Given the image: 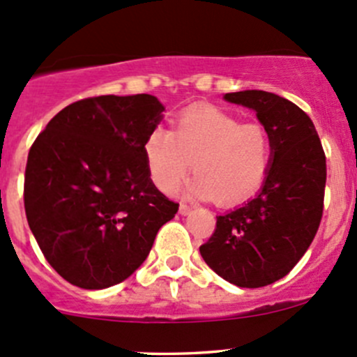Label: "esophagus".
<instances>
[{
  "label": "esophagus",
  "instance_id": "1",
  "mask_svg": "<svg viewBox=\"0 0 357 357\" xmlns=\"http://www.w3.org/2000/svg\"><path fill=\"white\" fill-rule=\"evenodd\" d=\"M179 212H181L183 215H186L192 212V207H190L188 204H185V202H181V204H179Z\"/></svg>",
  "mask_w": 357,
  "mask_h": 357
}]
</instances>
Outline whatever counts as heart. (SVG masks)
Listing matches in <instances>:
<instances>
[{
    "instance_id": "obj_1",
    "label": "heart",
    "mask_w": 357,
    "mask_h": 357,
    "mask_svg": "<svg viewBox=\"0 0 357 357\" xmlns=\"http://www.w3.org/2000/svg\"><path fill=\"white\" fill-rule=\"evenodd\" d=\"M150 179L172 193L192 165V190L219 205H238L254 197L271 169L273 143L261 122L214 105L183 110L172 131L153 126L143 139Z\"/></svg>"
}]
</instances>
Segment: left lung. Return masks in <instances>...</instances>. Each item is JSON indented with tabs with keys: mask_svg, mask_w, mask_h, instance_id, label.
<instances>
[{
	"mask_svg": "<svg viewBox=\"0 0 357 357\" xmlns=\"http://www.w3.org/2000/svg\"><path fill=\"white\" fill-rule=\"evenodd\" d=\"M255 110L273 143L271 169L261 193L218 215L200 254L212 271L242 289L271 285L289 275L314 240L323 215L326 157L304 110L268 91L226 93Z\"/></svg>",
	"mask_w": 357,
	"mask_h": 357,
	"instance_id": "1",
	"label": "left lung"
}]
</instances>
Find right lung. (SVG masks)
Masks as SVG:
<instances>
[{
  "label": "right lung",
  "instance_id": "obj_1",
  "mask_svg": "<svg viewBox=\"0 0 357 357\" xmlns=\"http://www.w3.org/2000/svg\"><path fill=\"white\" fill-rule=\"evenodd\" d=\"M152 95L91 96L60 110L29 150L24 207L43 255L68 283L100 290L132 275L179 204L150 179Z\"/></svg>",
  "mask_w": 357,
  "mask_h": 357
}]
</instances>
